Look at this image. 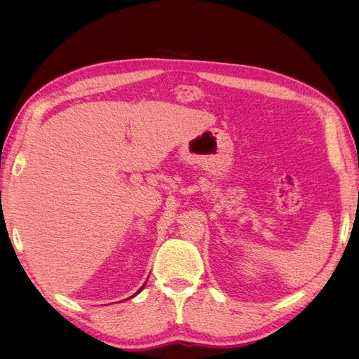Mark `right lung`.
Here are the masks:
<instances>
[{
    "mask_svg": "<svg viewBox=\"0 0 359 359\" xmlns=\"http://www.w3.org/2000/svg\"><path fill=\"white\" fill-rule=\"evenodd\" d=\"M142 289H144V286H142V287H140V289H139V290H142ZM136 293H137V292H136Z\"/></svg>",
    "mask_w": 359,
    "mask_h": 359,
    "instance_id": "1",
    "label": "right lung"
}]
</instances>
